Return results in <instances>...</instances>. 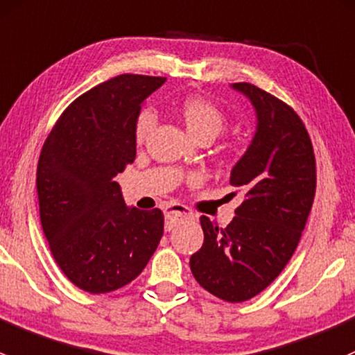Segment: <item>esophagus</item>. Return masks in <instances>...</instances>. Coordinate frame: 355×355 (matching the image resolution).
Segmentation results:
<instances>
[{"label":"esophagus","mask_w":355,"mask_h":355,"mask_svg":"<svg viewBox=\"0 0 355 355\" xmlns=\"http://www.w3.org/2000/svg\"><path fill=\"white\" fill-rule=\"evenodd\" d=\"M188 218L191 217V214L188 211V208L182 207V205H169V207L166 208V229L167 231H171V229L174 227V225L178 224L179 218Z\"/></svg>","instance_id":"34e87169"}]
</instances>
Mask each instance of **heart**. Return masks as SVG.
<instances>
[{
	"label": "heart",
	"instance_id": "b5f03b06",
	"mask_svg": "<svg viewBox=\"0 0 355 355\" xmlns=\"http://www.w3.org/2000/svg\"><path fill=\"white\" fill-rule=\"evenodd\" d=\"M179 112L184 119L186 128L191 131L193 137L198 138L200 141L208 138L214 140L218 133L225 128V114L215 102L208 101L205 97H188L179 104ZM157 111L150 105H145L138 111L137 119H135V141L138 145L144 144L152 133L153 128L157 126Z\"/></svg>",
	"mask_w": 355,
	"mask_h": 355
}]
</instances>
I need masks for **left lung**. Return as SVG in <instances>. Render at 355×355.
<instances>
[{
  "mask_svg": "<svg viewBox=\"0 0 355 355\" xmlns=\"http://www.w3.org/2000/svg\"><path fill=\"white\" fill-rule=\"evenodd\" d=\"M258 114L253 144L231 173L243 195L236 217L218 227L200 217L203 246L189 259L205 291L227 302H244L265 291L286 268L301 239L316 191L311 138L297 112L251 83H234Z\"/></svg>",
  "mask_w": 355,
  "mask_h": 355,
  "instance_id": "8db88e82",
  "label": "left lung"
}]
</instances>
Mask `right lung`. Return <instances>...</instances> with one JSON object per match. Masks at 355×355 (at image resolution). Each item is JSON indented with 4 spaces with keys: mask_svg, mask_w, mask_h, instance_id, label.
Returning a JSON list of instances; mask_svg holds the SVG:
<instances>
[{
    "mask_svg": "<svg viewBox=\"0 0 355 355\" xmlns=\"http://www.w3.org/2000/svg\"><path fill=\"white\" fill-rule=\"evenodd\" d=\"M164 76L124 73L71 102L37 164L41 224L54 261L71 284L105 294L133 282L164 234L159 208H128L114 181L137 157L141 102Z\"/></svg>",
    "mask_w": 355,
    "mask_h": 355,
    "instance_id": "obj_1",
    "label": "right lung"
}]
</instances>
